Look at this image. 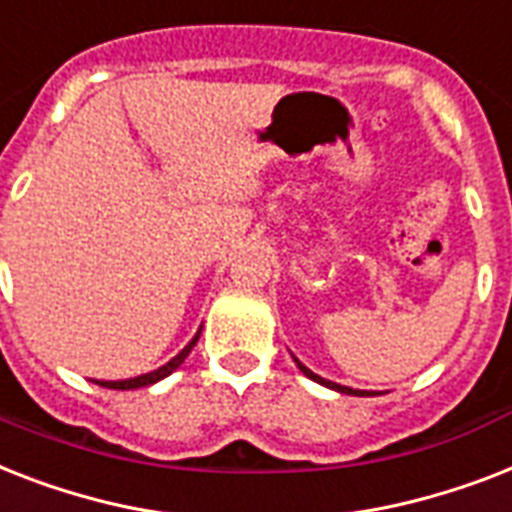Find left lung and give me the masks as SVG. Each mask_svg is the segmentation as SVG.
<instances>
[{"mask_svg":"<svg viewBox=\"0 0 512 512\" xmlns=\"http://www.w3.org/2000/svg\"><path fill=\"white\" fill-rule=\"evenodd\" d=\"M296 359V357H293ZM296 365H298V370L304 372L306 378H312V380H317V383H322V386H327V388H335V391H341V394H354V396H370V394H375V391H354V388H349V386H338V383H330V380H325V378H320V375H314L312 370H309V367H304L301 365V362H298L296 359Z\"/></svg>","mask_w":512,"mask_h":512,"instance_id":"left-lung-1","label":"left lung"}]
</instances>
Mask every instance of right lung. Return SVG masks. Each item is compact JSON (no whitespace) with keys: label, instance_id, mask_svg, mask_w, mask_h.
Wrapping results in <instances>:
<instances>
[{"label":"right lung","instance_id":"right-lung-1","mask_svg":"<svg viewBox=\"0 0 512 512\" xmlns=\"http://www.w3.org/2000/svg\"><path fill=\"white\" fill-rule=\"evenodd\" d=\"M198 338H200V330H198V333H195V338H192V341L187 343L185 349L179 351L177 357L171 359V362H166V365H163V367H158V370L147 372V375H137V378H129V380H94V383H100L102 388H116V391H129V388H142V386H150V383H158V380L166 378V375H171V372L177 370V367L182 365V362H185L187 354H190V351H192V346L198 343Z\"/></svg>","mask_w":512,"mask_h":512}]
</instances>
